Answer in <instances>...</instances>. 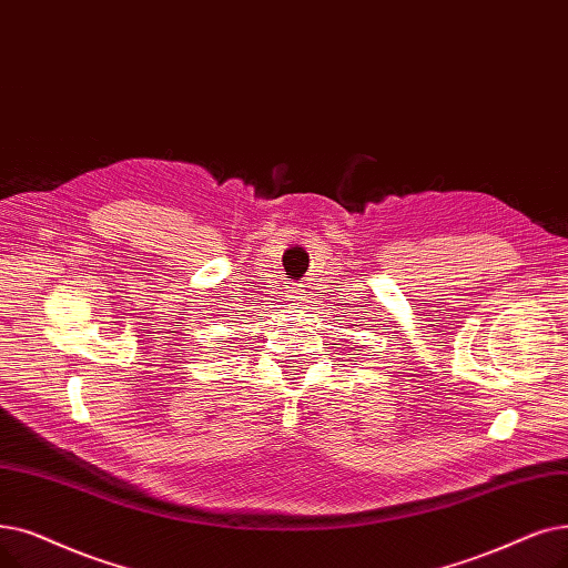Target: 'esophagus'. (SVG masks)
I'll return each mask as SVG.
<instances>
[{"mask_svg":"<svg viewBox=\"0 0 568 568\" xmlns=\"http://www.w3.org/2000/svg\"><path fill=\"white\" fill-rule=\"evenodd\" d=\"M304 287H306V285H297V287H294V290H292V294H294L292 300H300V302H302V300H304V292H306Z\"/></svg>","mask_w":568,"mask_h":568,"instance_id":"esophagus-1","label":"esophagus"}]
</instances>
